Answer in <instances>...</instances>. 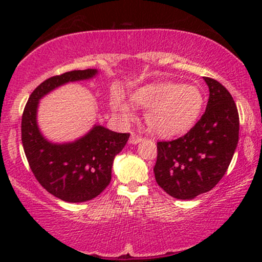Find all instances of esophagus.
<instances>
[{"label":"esophagus","mask_w":262,"mask_h":262,"mask_svg":"<svg viewBox=\"0 0 262 262\" xmlns=\"http://www.w3.org/2000/svg\"><path fill=\"white\" fill-rule=\"evenodd\" d=\"M141 140H143V138L139 137V135L134 134V133L130 135V138H129V143H130V144H133V145H134V144H138V143H140Z\"/></svg>","instance_id":"obj_1"}]
</instances>
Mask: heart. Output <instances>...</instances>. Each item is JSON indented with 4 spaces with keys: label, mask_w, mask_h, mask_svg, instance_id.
<instances>
[{
    "label": "heart",
    "mask_w": 262,
    "mask_h": 262,
    "mask_svg": "<svg viewBox=\"0 0 262 262\" xmlns=\"http://www.w3.org/2000/svg\"><path fill=\"white\" fill-rule=\"evenodd\" d=\"M134 104L146 111L150 130L162 137H171L188 130L202 112L204 97L201 89L192 83L155 82L137 89L132 93ZM111 107L122 122L135 119L134 106L121 91L111 96Z\"/></svg>",
    "instance_id": "heart-1"
}]
</instances>
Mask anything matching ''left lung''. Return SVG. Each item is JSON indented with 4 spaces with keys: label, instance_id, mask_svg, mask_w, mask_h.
I'll list each match as a JSON object with an SVG mask.
<instances>
[{
    "label": "left lung",
    "instance_id": "1",
    "mask_svg": "<svg viewBox=\"0 0 262 262\" xmlns=\"http://www.w3.org/2000/svg\"><path fill=\"white\" fill-rule=\"evenodd\" d=\"M204 81L209 98L202 118L179 139L158 143L155 180L177 200H192L214 187L227 172L239 140L233 97L218 81Z\"/></svg>",
    "mask_w": 262,
    "mask_h": 262
}]
</instances>
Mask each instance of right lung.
I'll return each mask as SVG.
<instances>
[{"label": "right lung", "mask_w": 262, "mask_h": 262, "mask_svg": "<svg viewBox=\"0 0 262 262\" xmlns=\"http://www.w3.org/2000/svg\"><path fill=\"white\" fill-rule=\"evenodd\" d=\"M97 74V69L74 70L45 80L32 92L22 116V144L29 166L39 183L65 202H86L110 185L114 158L129 134L95 124L79 139L55 143L39 129V101L65 83L91 80Z\"/></svg>", "instance_id": "add662e5"}]
</instances>
